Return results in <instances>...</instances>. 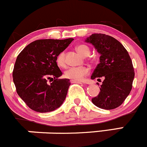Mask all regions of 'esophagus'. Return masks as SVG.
<instances>
[{"instance_id":"esophagus-1","label":"esophagus","mask_w":147,"mask_h":147,"mask_svg":"<svg viewBox=\"0 0 147 147\" xmlns=\"http://www.w3.org/2000/svg\"><path fill=\"white\" fill-rule=\"evenodd\" d=\"M71 83H72V84H82L81 81H75V80H71Z\"/></svg>"}]
</instances>
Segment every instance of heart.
I'll use <instances>...</instances> for the list:
<instances>
[{"label":"heart","instance_id":"heart-1","mask_svg":"<svg viewBox=\"0 0 147 147\" xmlns=\"http://www.w3.org/2000/svg\"><path fill=\"white\" fill-rule=\"evenodd\" d=\"M76 50L83 56H88L90 54V49L86 45H78L76 46ZM56 63L61 67L65 66V53L61 52L56 58ZM88 73V69L86 66H76L70 67L64 72V76L75 81H82L84 77Z\"/></svg>","mask_w":147,"mask_h":147}]
</instances>
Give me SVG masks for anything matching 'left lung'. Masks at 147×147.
<instances>
[{"instance_id":"left-lung-1","label":"left lung","mask_w":147,"mask_h":147,"mask_svg":"<svg viewBox=\"0 0 147 147\" xmlns=\"http://www.w3.org/2000/svg\"><path fill=\"white\" fill-rule=\"evenodd\" d=\"M91 43L100 56V63L94 69L91 79L104 81L93 104L103 109H114L121 105L129 96L134 78L131 59L123 46L111 36L94 33L85 40ZM100 80V79H99Z\"/></svg>"}]
</instances>
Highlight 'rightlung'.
<instances>
[{"mask_svg": "<svg viewBox=\"0 0 147 147\" xmlns=\"http://www.w3.org/2000/svg\"><path fill=\"white\" fill-rule=\"evenodd\" d=\"M73 40H35L18 54L13 71V82L18 96L33 111L50 112L64 101L71 83L68 78H58L62 72L56 58ZM48 80L52 83L49 84Z\"/></svg>", "mask_w": 147, "mask_h": 147, "instance_id": "1", "label": "right lung"}]
</instances>
